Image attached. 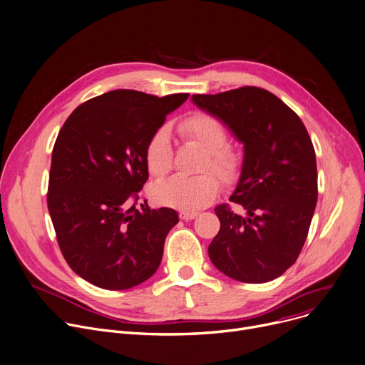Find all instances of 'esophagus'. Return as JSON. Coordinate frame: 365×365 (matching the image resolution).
<instances>
[{"mask_svg": "<svg viewBox=\"0 0 365 365\" xmlns=\"http://www.w3.org/2000/svg\"><path fill=\"white\" fill-rule=\"evenodd\" d=\"M197 215H198L197 211H180V212H179V217L182 218V220H185V222L193 220V218H195Z\"/></svg>", "mask_w": 365, "mask_h": 365, "instance_id": "obj_1", "label": "esophagus"}]
</instances>
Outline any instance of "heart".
I'll return each mask as SVG.
<instances>
[{"instance_id":"heart-1","label":"heart","mask_w":365,"mask_h":365,"mask_svg":"<svg viewBox=\"0 0 365 365\" xmlns=\"http://www.w3.org/2000/svg\"><path fill=\"white\" fill-rule=\"evenodd\" d=\"M183 136L198 142L207 150L202 170H212L225 182H233L240 172L239 155L226 147L227 132L222 121L208 114H192L179 123ZM172 139L167 126H160L145 147V164L154 178H163L172 167ZM220 183L215 175L205 172L198 176H173L153 186V200L164 207L183 211L200 210L211 202Z\"/></svg>"}]
</instances>
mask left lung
Instances as JSON below:
<instances>
[{
  "mask_svg": "<svg viewBox=\"0 0 365 365\" xmlns=\"http://www.w3.org/2000/svg\"><path fill=\"white\" fill-rule=\"evenodd\" d=\"M192 103L244 143L240 176L229 200L247 215L226 204L215 208L220 230L208 247L210 259L237 282L274 280L297 261L317 204L309 135L295 111L261 88L197 93Z\"/></svg>",
  "mask_w": 365,
  "mask_h": 365,
  "instance_id": "1",
  "label": "left lung"
}]
</instances>
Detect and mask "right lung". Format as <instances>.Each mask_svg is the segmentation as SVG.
<instances>
[{"label": "right lung", "instance_id": "1", "mask_svg": "<svg viewBox=\"0 0 365 365\" xmlns=\"http://www.w3.org/2000/svg\"><path fill=\"white\" fill-rule=\"evenodd\" d=\"M187 96L115 89L79 106L63 125L46 204L63 257L86 282L123 290L157 272L179 215L147 201L138 210L132 201L148 180L150 136Z\"/></svg>", "mask_w": 365, "mask_h": 365}]
</instances>
